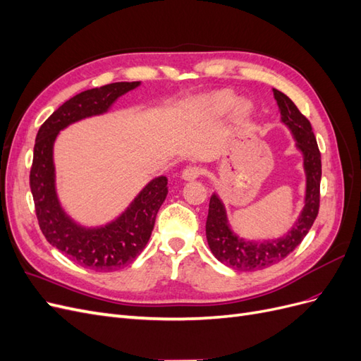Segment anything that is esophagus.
<instances>
[{
  "label": "esophagus",
  "mask_w": 361,
  "mask_h": 361,
  "mask_svg": "<svg viewBox=\"0 0 361 361\" xmlns=\"http://www.w3.org/2000/svg\"><path fill=\"white\" fill-rule=\"evenodd\" d=\"M203 173V170L199 166H188L182 171V179L183 180H194L200 178V174Z\"/></svg>",
  "instance_id": "34e87169"
}]
</instances>
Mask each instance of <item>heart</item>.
Listing matches in <instances>:
<instances>
[{"label":"heart","instance_id":"heart-1","mask_svg":"<svg viewBox=\"0 0 361 361\" xmlns=\"http://www.w3.org/2000/svg\"><path fill=\"white\" fill-rule=\"evenodd\" d=\"M235 102V96L228 90H220L214 92L211 94H206L203 97H199L195 101V110L199 111L200 116L204 118H218L223 116L228 108H231ZM248 111V104L245 101H238L235 104V116L243 117Z\"/></svg>","mask_w":361,"mask_h":361}]
</instances>
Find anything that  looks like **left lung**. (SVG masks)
Wrapping results in <instances>:
<instances>
[{
    "label": "left lung",
    "mask_w": 361,
    "mask_h": 361,
    "mask_svg": "<svg viewBox=\"0 0 361 361\" xmlns=\"http://www.w3.org/2000/svg\"><path fill=\"white\" fill-rule=\"evenodd\" d=\"M279 105L281 122L285 123L295 138V146L302 154L305 171V197L304 207L297 223L290 231L279 239L268 241H247L239 238L228 223L226 207L221 199L214 192L209 200V212L206 220V239L212 255L238 271H257L277 264L297 248L304 236L309 233L319 211V185H321V154L316 143L312 125L289 97L272 89Z\"/></svg>",
    "instance_id": "1"
}]
</instances>
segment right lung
I'll list each match as a JSON object with an SVG mask.
<instances>
[{
	"label": "right lung",
	"instance_id": "obj_1",
	"mask_svg": "<svg viewBox=\"0 0 361 361\" xmlns=\"http://www.w3.org/2000/svg\"><path fill=\"white\" fill-rule=\"evenodd\" d=\"M140 81L113 82L81 92L54 111L36 135L30 188L37 221L47 241L76 264L99 272L130 264L143 248L155 226L161 204L167 197V178L152 179L116 220L105 226L85 227L64 212L56 190L54 143L60 130L82 118L101 116L120 96L137 89Z\"/></svg>",
	"mask_w": 361,
	"mask_h": 361
}]
</instances>
